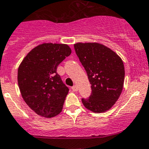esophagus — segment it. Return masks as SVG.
Segmentation results:
<instances>
[{
  "label": "esophagus",
  "mask_w": 149,
  "mask_h": 149,
  "mask_svg": "<svg viewBox=\"0 0 149 149\" xmlns=\"http://www.w3.org/2000/svg\"><path fill=\"white\" fill-rule=\"evenodd\" d=\"M72 89H73V92H77L78 89H78V86H76V85H74V86L72 87Z\"/></svg>",
  "instance_id": "1"
}]
</instances>
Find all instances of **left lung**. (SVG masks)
Masks as SVG:
<instances>
[{
	"instance_id": "obj_1",
	"label": "left lung",
	"mask_w": 149,
	"mask_h": 149,
	"mask_svg": "<svg viewBox=\"0 0 149 149\" xmlns=\"http://www.w3.org/2000/svg\"><path fill=\"white\" fill-rule=\"evenodd\" d=\"M74 48L92 88L89 98L82 99V103L93 113L108 111L123 89L125 72L122 58L99 43L79 42L74 44Z\"/></svg>"
}]
</instances>
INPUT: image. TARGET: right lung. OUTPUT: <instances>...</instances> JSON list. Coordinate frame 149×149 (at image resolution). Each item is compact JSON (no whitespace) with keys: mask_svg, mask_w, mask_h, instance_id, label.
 Segmentation results:
<instances>
[{"mask_svg":"<svg viewBox=\"0 0 149 149\" xmlns=\"http://www.w3.org/2000/svg\"><path fill=\"white\" fill-rule=\"evenodd\" d=\"M70 54L68 44L44 43L33 48L20 63L17 81L21 95L39 116L54 117L63 110L69 89L57 68Z\"/></svg>","mask_w":149,"mask_h":149,"instance_id":"obj_1","label":"right lung"}]
</instances>
